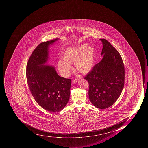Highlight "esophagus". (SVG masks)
Instances as JSON below:
<instances>
[{
	"mask_svg": "<svg viewBox=\"0 0 148 148\" xmlns=\"http://www.w3.org/2000/svg\"><path fill=\"white\" fill-rule=\"evenodd\" d=\"M77 82H78V80L77 79H74L72 80V83H73V84H76V83H77Z\"/></svg>",
	"mask_w": 148,
	"mask_h": 148,
	"instance_id": "34e87169",
	"label": "esophagus"
}]
</instances>
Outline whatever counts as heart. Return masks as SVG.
<instances>
[{"instance_id":"heart-1","label":"heart","mask_w":148,"mask_h":148,"mask_svg":"<svg viewBox=\"0 0 148 148\" xmlns=\"http://www.w3.org/2000/svg\"><path fill=\"white\" fill-rule=\"evenodd\" d=\"M87 44L75 46L67 49L63 55V61H59L58 68L62 75L68 76L72 69L71 64L75 63L76 70L82 74L91 71L94 64L95 50Z\"/></svg>"}]
</instances>
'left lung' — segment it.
Wrapping results in <instances>:
<instances>
[{"label": "left lung", "mask_w": 148, "mask_h": 148, "mask_svg": "<svg viewBox=\"0 0 148 148\" xmlns=\"http://www.w3.org/2000/svg\"><path fill=\"white\" fill-rule=\"evenodd\" d=\"M102 59L94 66L84 79L88 82L90 100L94 106L104 109L113 105L125 84V70L122 59L114 47L105 39Z\"/></svg>", "instance_id": "1"}]
</instances>
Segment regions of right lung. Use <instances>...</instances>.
Listing matches in <instances>:
<instances>
[{
	"mask_svg": "<svg viewBox=\"0 0 148 148\" xmlns=\"http://www.w3.org/2000/svg\"><path fill=\"white\" fill-rule=\"evenodd\" d=\"M58 39L42 42L32 53L26 66V79L30 92L40 106L49 112H59L69 101L71 79L57 75L54 66L44 65L48 49Z\"/></svg>",
	"mask_w": 148,
	"mask_h": 148,
	"instance_id": "obj_1",
	"label": "right lung"
}]
</instances>
